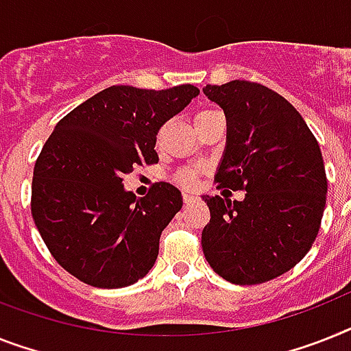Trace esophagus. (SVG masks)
Wrapping results in <instances>:
<instances>
[{"mask_svg": "<svg viewBox=\"0 0 351 351\" xmlns=\"http://www.w3.org/2000/svg\"><path fill=\"white\" fill-rule=\"evenodd\" d=\"M182 199H184V202H193V201H197V199H199V197H197L195 193L184 192V193H182Z\"/></svg>", "mask_w": 351, "mask_h": 351, "instance_id": "34e87169", "label": "esophagus"}]
</instances>
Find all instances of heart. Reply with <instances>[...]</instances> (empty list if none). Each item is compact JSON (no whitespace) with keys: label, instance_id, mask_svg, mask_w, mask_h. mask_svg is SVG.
Instances as JSON below:
<instances>
[{"label":"heart","instance_id":"heart-1","mask_svg":"<svg viewBox=\"0 0 351 351\" xmlns=\"http://www.w3.org/2000/svg\"><path fill=\"white\" fill-rule=\"evenodd\" d=\"M211 112H215V111H208V109H206V111L197 112L195 121L199 120V118H202V117H208V114H211ZM178 181L181 182V184H184V186H193V184L197 182V170H193V169L182 170V172H179Z\"/></svg>","mask_w":351,"mask_h":351}]
</instances>
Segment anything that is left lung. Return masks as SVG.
I'll list each match as a JSON object with an SVG mask.
<instances>
[{
	"mask_svg": "<svg viewBox=\"0 0 351 351\" xmlns=\"http://www.w3.org/2000/svg\"><path fill=\"white\" fill-rule=\"evenodd\" d=\"M202 91L226 114L217 188L245 190L233 202L202 195L211 215L202 251L228 282H269L291 271L319 231L328 186L319 145L292 104L262 84L231 80Z\"/></svg>",
	"mask_w": 351,
	"mask_h": 351,
	"instance_id": "1",
	"label": "left lung"
}]
</instances>
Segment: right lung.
Listing matches in <instances>:
<instances>
[{
  "mask_svg": "<svg viewBox=\"0 0 351 351\" xmlns=\"http://www.w3.org/2000/svg\"><path fill=\"white\" fill-rule=\"evenodd\" d=\"M197 95L192 84L111 86L55 125L34 169L32 217L53 258L80 282L120 289L154 267L181 192L156 182L140 199L123 188V176L158 163V130Z\"/></svg>",
  "mask_w": 351,
  "mask_h": 351,
  "instance_id": "right-lung-1",
  "label": "right lung"
}]
</instances>
